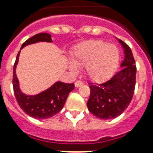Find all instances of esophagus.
<instances>
[{
    "label": "esophagus",
    "instance_id": "1",
    "mask_svg": "<svg viewBox=\"0 0 153 153\" xmlns=\"http://www.w3.org/2000/svg\"><path fill=\"white\" fill-rule=\"evenodd\" d=\"M83 84V83L82 82V81H76L75 82V83H74V86L76 87V88H79V87L82 86Z\"/></svg>",
    "mask_w": 153,
    "mask_h": 153
}]
</instances>
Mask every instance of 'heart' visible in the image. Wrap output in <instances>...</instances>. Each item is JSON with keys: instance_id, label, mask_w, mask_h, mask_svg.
Listing matches in <instances>:
<instances>
[{"instance_id": "b5f03b06", "label": "heart", "mask_w": 153, "mask_h": 153, "mask_svg": "<svg viewBox=\"0 0 153 153\" xmlns=\"http://www.w3.org/2000/svg\"><path fill=\"white\" fill-rule=\"evenodd\" d=\"M120 53L117 47L102 40H89L77 45L69 65L70 71L78 72V67H86L90 79L101 83L112 76L117 69Z\"/></svg>"}]
</instances>
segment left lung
Segmentation results:
<instances>
[{"instance_id":"8db88e82","label":"left lung","mask_w":153,"mask_h":153,"mask_svg":"<svg viewBox=\"0 0 153 153\" xmlns=\"http://www.w3.org/2000/svg\"><path fill=\"white\" fill-rule=\"evenodd\" d=\"M124 49L121 70L105 83L98 85L89 83L90 97L87 102L88 111L102 120L114 119L128 107L134 95L136 79V66L131 49L118 39Z\"/></svg>"}]
</instances>
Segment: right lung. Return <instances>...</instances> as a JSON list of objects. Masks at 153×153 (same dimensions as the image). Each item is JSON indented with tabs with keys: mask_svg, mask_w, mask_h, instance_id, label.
Masks as SVG:
<instances>
[{
	"mask_svg": "<svg viewBox=\"0 0 153 153\" xmlns=\"http://www.w3.org/2000/svg\"><path fill=\"white\" fill-rule=\"evenodd\" d=\"M39 42H52L51 36L47 33L34 35L25 41L22 45L21 49L28 45L37 43ZM19 54L20 51L16 57L13 72V88L19 106L27 115L35 119L42 120L52 117L63 108L70 93L74 89V84L57 81L50 88L38 94H25L19 88V81L16 75V67L18 65Z\"/></svg>",
	"mask_w": 153,
	"mask_h": 153,
	"instance_id": "add662e5",
	"label": "right lung"
}]
</instances>
